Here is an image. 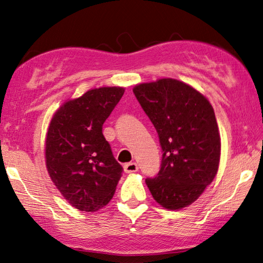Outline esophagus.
Wrapping results in <instances>:
<instances>
[{
    "instance_id": "esophagus-1",
    "label": "esophagus",
    "mask_w": 263,
    "mask_h": 263,
    "mask_svg": "<svg viewBox=\"0 0 263 263\" xmlns=\"http://www.w3.org/2000/svg\"><path fill=\"white\" fill-rule=\"evenodd\" d=\"M124 171L125 173H136L138 172V164L136 162H128L124 164Z\"/></svg>"
}]
</instances>
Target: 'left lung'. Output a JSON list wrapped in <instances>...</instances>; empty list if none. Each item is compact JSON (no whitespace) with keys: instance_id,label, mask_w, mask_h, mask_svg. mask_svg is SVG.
<instances>
[{"instance_id":"left-lung-1","label":"left lung","mask_w":263,"mask_h":263,"mask_svg":"<svg viewBox=\"0 0 263 263\" xmlns=\"http://www.w3.org/2000/svg\"><path fill=\"white\" fill-rule=\"evenodd\" d=\"M133 92L158 132L161 167L146 184L168 210L194 203L215 179L220 136L215 111L205 96L175 79L140 83Z\"/></svg>"}]
</instances>
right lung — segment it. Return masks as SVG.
<instances>
[{"mask_svg": "<svg viewBox=\"0 0 263 263\" xmlns=\"http://www.w3.org/2000/svg\"><path fill=\"white\" fill-rule=\"evenodd\" d=\"M125 89L102 87L62 104L53 116L45 142L47 172L70 205L94 212L110 202L123 167L102 133L105 119Z\"/></svg>", "mask_w": 263, "mask_h": 263, "instance_id": "1", "label": "right lung"}]
</instances>
